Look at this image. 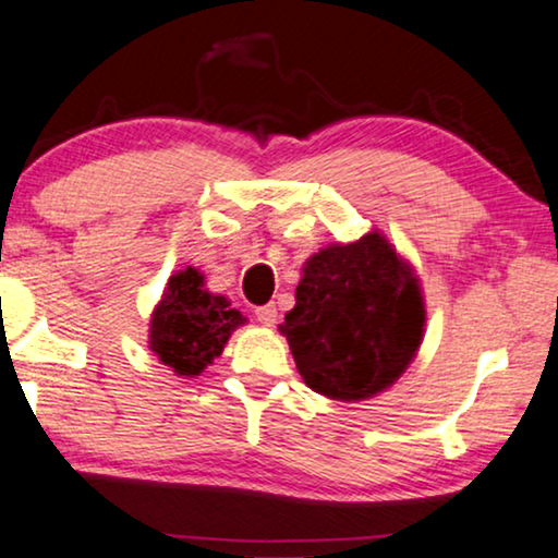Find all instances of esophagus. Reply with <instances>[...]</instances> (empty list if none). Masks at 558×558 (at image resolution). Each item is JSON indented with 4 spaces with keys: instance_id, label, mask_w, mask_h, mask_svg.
Returning <instances> with one entry per match:
<instances>
[{
    "instance_id": "34e87169",
    "label": "esophagus",
    "mask_w": 558,
    "mask_h": 558,
    "mask_svg": "<svg viewBox=\"0 0 558 558\" xmlns=\"http://www.w3.org/2000/svg\"><path fill=\"white\" fill-rule=\"evenodd\" d=\"M254 315L258 323L266 327H271L274 323H277V307H274V304H262V307L254 310Z\"/></svg>"
}]
</instances>
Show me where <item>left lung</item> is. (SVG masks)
Returning <instances> with one entry per match:
<instances>
[{"label": "left lung", "mask_w": 558, "mask_h": 558, "mask_svg": "<svg viewBox=\"0 0 558 558\" xmlns=\"http://www.w3.org/2000/svg\"><path fill=\"white\" fill-rule=\"evenodd\" d=\"M294 300L281 332L312 391L368 399L414 361L424 332L422 292L380 233L312 256Z\"/></svg>", "instance_id": "left-lung-1"}]
</instances>
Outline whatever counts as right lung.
<instances>
[{"mask_svg":"<svg viewBox=\"0 0 558 558\" xmlns=\"http://www.w3.org/2000/svg\"><path fill=\"white\" fill-rule=\"evenodd\" d=\"M243 323L231 302L203 289V274L193 269L174 274L155 310L149 348L180 376H197L213 357L223 353L231 332Z\"/></svg>","mask_w":558,"mask_h":558,"instance_id":"1","label":"right lung"}]
</instances>
